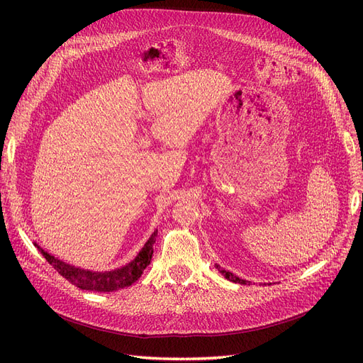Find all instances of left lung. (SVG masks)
<instances>
[{"mask_svg":"<svg viewBox=\"0 0 363 363\" xmlns=\"http://www.w3.org/2000/svg\"><path fill=\"white\" fill-rule=\"evenodd\" d=\"M216 268L221 271L224 276H225V279L227 280H230V281H235V283H240V284H250V281H247V280H242V279H239V277H236V276H233L232 272H228V271H225V269H221V267L219 265H216Z\"/></svg>","mask_w":363,"mask_h":363,"instance_id":"left-lung-1","label":"left lung"}]
</instances>
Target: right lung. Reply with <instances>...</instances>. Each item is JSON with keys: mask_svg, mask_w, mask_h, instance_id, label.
I'll return each instance as SVG.
<instances>
[{"mask_svg": "<svg viewBox=\"0 0 363 363\" xmlns=\"http://www.w3.org/2000/svg\"><path fill=\"white\" fill-rule=\"evenodd\" d=\"M157 230L151 235V238L147 240V244L139 251L135 260L127 263L125 267L118 268L113 271H106V272H95V271H87L69 265V263H65L54 256L48 255L47 251H43L40 247L39 251L47 259L50 265L56 269L62 277L67 279L74 286L86 289V291H95V292H112L130 286L133 284L140 276L144 269L150 265L151 256H152V245L156 242Z\"/></svg>", "mask_w": 363, "mask_h": 363, "instance_id": "right-lung-1", "label": "right lung"}]
</instances>
